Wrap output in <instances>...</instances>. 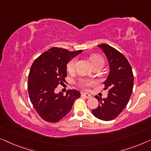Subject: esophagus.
<instances>
[{"label":"esophagus","instance_id":"1","mask_svg":"<svg viewBox=\"0 0 151 151\" xmlns=\"http://www.w3.org/2000/svg\"><path fill=\"white\" fill-rule=\"evenodd\" d=\"M82 96H84L85 98H87V99L91 98V96L90 95V94L87 93H82Z\"/></svg>","mask_w":151,"mask_h":151}]
</instances>
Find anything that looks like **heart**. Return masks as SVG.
<instances>
[{
    "label": "heart",
    "mask_w": 151,
    "mask_h": 151,
    "mask_svg": "<svg viewBox=\"0 0 151 151\" xmlns=\"http://www.w3.org/2000/svg\"><path fill=\"white\" fill-rule=\"evenodd\" d=\"M90 61H91L92 65H95L96 64H102L104 65V61L103 60V58L101 57V56L98 55H96V54H93V55H91L89 58ZM76 64V59H73L71 60L70 61L68 62V65H67V70L69 73H72L74 70L75 68V66ZM95 84V82L93 81H89V80H81L80 81V85L81 87H83V88H87V87L89 86H92Z\"/></svg>",
    "instance_id": "b5f03b06"
}]
</instances>
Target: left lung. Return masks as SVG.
Returning <instances> with one entry per match:
<instances>
[{"mask_svg":"<svg viewBox=\"0 0 151 151\" xmlns=\"http://www.w3.org/2000/svg\"><path fill=\"white\" fill-rule=\"evenodd\" d=\"M102 49L109 63L110 72L104 82L109 88L106 98L95 96L98 100L97 109L92 110L96 118L102 121L115 119L127 106L134 86L133 72L128 60L122 53L107 44L98 45Z\"/></svg>","mask_w":151,"mask_h":151,"instance_id":"left-lung-1","label":"left lung"}]
</instances>
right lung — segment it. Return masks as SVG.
Masks as SVG:
<instances>
[{"mask_svg":"<svg viewBox=\"0 0 151 151\" xmlns=\"http://www.w3.org/2000/svg\"><path fill=\"white\" fill-rule=\"evenodd\" d=\"M82 51L52 47L34 61L28 75L29 97L35 109L45 121L55 123L61 120L80 97V92L75 89L68 90L66 96L61 92L55 93V89L66 82L68 62Z\"/></svg>","mask_w":151,"mask_h":151,"instance_id":"add662e5","label":"right lung"}]
</instances>
